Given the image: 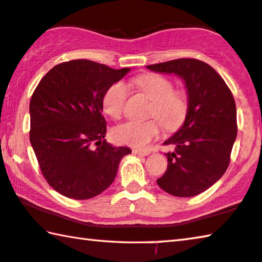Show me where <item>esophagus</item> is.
Wrapping results in <instances>:
<instances>
[{"instance_id": "esophagus-1", "label": "esophagus", "mask_w": 262, "mask_h": 262, "mask_svg": "<svg viewBox=\"0 0 262 262\" xmlns=\"http://www.w3.org/2000/svg\"><path fill=\"white\" fill-rule=\"evenodd\" d=\"M133 154H135V155H141V156H147L150 154V151H147V150H139V149H133Z\"/></svg>"}]
</instances>
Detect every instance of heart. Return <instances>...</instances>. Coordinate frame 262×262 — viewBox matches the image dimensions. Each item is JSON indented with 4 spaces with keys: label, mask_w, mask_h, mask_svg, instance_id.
I'll use <instances>...</instances> for the list:
<instances>
[{
    "label": "heart",
    "mask_w": 262,
    "mask_h": 262,
    "mask_svg": "<svg viewBox=\"0 0 262 262\" xmlns=\"http://www.w3.org/2000/svg\"><path fill=\"white\" fill-rule=\"evenodd\" d=\"M135 84L150 99L148 116L155 119L144 122H124L113 128L112 136L118 143L134 148H146L161 134V125L167 130H177L189 113V97L184 91L175 90L170 79L157 73L142 74ZM128 98V86L116 81L106 90L102 97V110L112 119L123 114Z\"/></svg>",
    "instance_id": "b5f03b06"
}]
</instances>
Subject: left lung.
<instances>
[{
	"label": "left lung",
	"instance_id": "1",
	"mask_svg": "<svg viewBox=\"0 0 262 262\" xmlns=\"http://www.w3.org/2000/svg\"><path fill=\"white\" fill-rule=\"evenodd\" d=\"M155 72L184 79L189 113L183 126L164 142L168 168L157 180L172 196L192 197L212 186L228 168L236 138V108L231 90L213 68L193 58L148 65Z\"/></svg>",
	"mask_w": 262,
	"mask_h": 262
}]
</instances>
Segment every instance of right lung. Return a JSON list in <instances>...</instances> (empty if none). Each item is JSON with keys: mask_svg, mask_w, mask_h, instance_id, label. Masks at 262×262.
<instances>
[{"mask_svg": "<svg viewBox=\"0 0 262 262\" xmlns=\"http://www.w3.org/2000/svg\"><path fill=\"white\" fill-rule=\"evenodd\" d=\"M129 69L87 59L60 63L41 78L30 100V142L41 175L65 197L89 199L113 183L132 152L106 142L102 97Z\"/></svg>", "mask_w": 262, "mask_h": 262, "instance_id": "add662e5", "label": "right lung"}]
</instances>
